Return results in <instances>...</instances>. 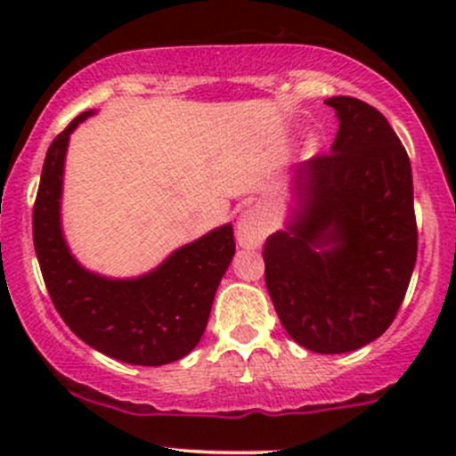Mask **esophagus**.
I'll use <instances>...</instances> for the list:
<instances>
[{"mask_svg":"<svg viewBox=\"0 0 456 456\" xmlns=\"http://www.w3.org/2000/svg\"><path fill=\"white\" fill-rule=\"evenodd\" d=\"M270 232V224L261 216L259 212L246 210L238 221V244L244 246V248H257L261 242L265 240V235Z\"/></svg>","mask_w":456,"mask_h":456,"instance_id":"obj_1","label":"esophagus"}]
</instances>
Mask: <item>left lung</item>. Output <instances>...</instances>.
Returning <instances> with one entry per match:
<instances>
[{
	"label": "left lung",
	"instance_id": "1",
	"mask_svg": "<svg viewBox=\"0 0 456 456\" xmlns=\"http://www.w3.org/2000/svg\"><path fill=\"white\" fill-rule=\"evenodd\" d=\"M330 154L297 167L305 212L264 244L265 287L282 328L315 354L381 337L403 305L418 255L410 156L388 119L352 96Z\"/></svg>",
	"mask_w": 456,
	"mask_h": 456
}]
</instances>
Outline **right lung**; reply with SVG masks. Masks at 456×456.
Masks as SVG:
<instances>
[{
  "label": "right lung",
  "mask_w": 456,
  "mask_h": 456,
  "mask_svg": "<svg viewBox=\"0 0 456 456\" xmlns=\"http://www.w3.org/2000/svg\"><path fill=\"white\" fill-rule=\"evenodd\" d=\"M77 115L49 145L34 203V248L53 306L90 347L128 364L160 366L195 349L210 317L214 294L232 264V224L175 250L159 270L134 281H111L83 270L60 227L61 174Z\"/></svg>",
  "instance_id": "add662e5"
}]
</instances>
